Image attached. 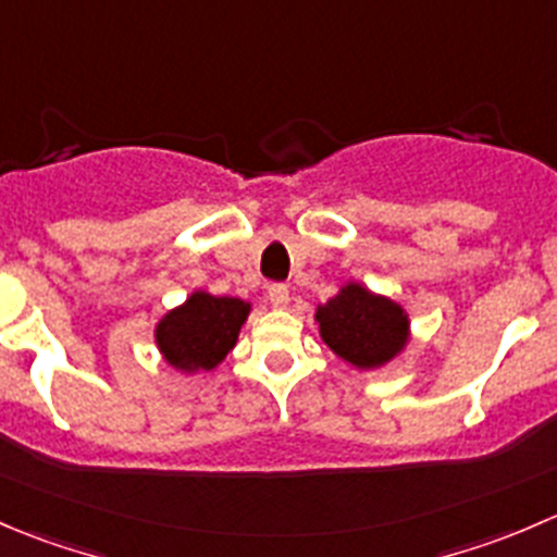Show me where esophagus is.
<instances>
[{
  "mask_svg": "<svg viewBox=\"0 0 557 557\" xmlns=\"http://www.w3.org/2000/svg\"><path fill=\"white\" fill-rule=\"evenodd\" d=\"M288 299H290L288 285L283 283L269 285V301H272V307H288Z\"/></svg>",
  "mask_w": 557,
  "mask_h": 557,
  "instance_id": "esophagus-1",
  "label": "esophagus"
}]
</instances>
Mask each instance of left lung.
Listing matches in <instances>:
<instances>
[{"instance_id":"left-lung-1","label":"left lung","mask_w":557,"mask_h":557,"mask_svg":"<svg viewBox=\"0 0 557 557\" xmlns=\"http://www.w3.org/2000/svg\"><path fill=\"white\" fill-rule=\"evenodd\" d=\"M321 337L339 359L359 370L392 361L408 343V315L397 301L348 283L315 310Z\"/></svg>"}]
</instances>
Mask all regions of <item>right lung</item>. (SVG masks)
Here are the masks:
<instances>
[{"mask_svg": "<svg viewBox=\"0 0 557 557\" xmlns=\"http://www.w3.org/2000/svg\"><path fill=\"white\" fill-rule=\"evenodd\" d=\"M247 315L250 301L193 290L185 305L160 318L154 339L163 359L176 370H214L236 345Z\"/></svg>", "mask_w": 557, "mask_h": 557, "instance_id": "obj_1", "label": "right lung"}]
</instances>
